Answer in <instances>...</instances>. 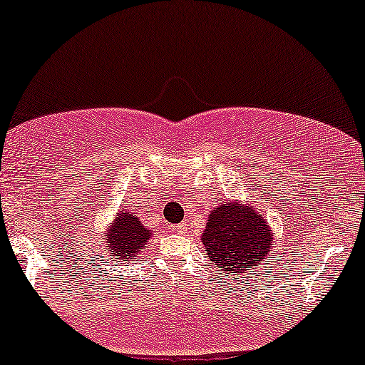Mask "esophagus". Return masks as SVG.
Listing matches in <instances>:
<instances>
[{
	"instance_id": "34e87169",
	"label": "esophagus",
	"mask_w": 365,
	"mask_h": 365,
	"mask_svg": "<svg viewBox=\"0 0 365 365\" xmlns=\"http://www.w3.org/2000/svg\"><path fill=\"white\" fill-rule=\"evenodd\" d=\"M187 230H188L187 221H183V223H178L177 226H175V232L177 233H187Z\"/></svg>"
}]
</instances>
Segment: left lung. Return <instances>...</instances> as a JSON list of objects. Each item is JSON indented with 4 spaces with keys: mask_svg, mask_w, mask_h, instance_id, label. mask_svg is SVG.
Instances as JSON below:
<instances>
[{
    "mask_svg": "<svg viewBox=\"0 0 365 365\" xmlns=\"http://www.w3.org/2000/svg\"><path fill=\"white\" fill-rule=\"evenodd\" d=\"M200 242L207 257L223 267L225 274H235L269 266V252L274 249L273 228L266 216L249 200L221 202L209 212Z\"/></svg>",
    "mask_w": 365,
    "mask_h": 365,
    "instance_id": "left-lung-1",
    "label": "left lung"
}]
</instances>
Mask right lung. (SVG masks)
Wrapping results in <instances>:
<instances>
[{
  "label": "right lung",
  "mask_w": 365,
  "mask_h": 365,
  "mask_svg": "<svg viewBox=\"0 0 365 365\" xmlns=\"http://www.w3.org/2000/svg\"><path fill=\"white\" fill-rule=\"evenodd\" d=\"M150 235L153 232L140 223L137 212L121 207L101 233V250L118 262H130L144 252Z\"/></svg>",
  "instance_id": "1"
}]
</instances>
